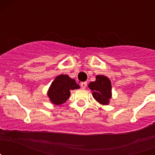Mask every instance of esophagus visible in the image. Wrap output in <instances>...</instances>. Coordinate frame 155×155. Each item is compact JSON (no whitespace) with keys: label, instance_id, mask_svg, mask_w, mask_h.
I'll list each match as a JSON object with an SVG mask.
<instances>
[{"label":"esophagus","instance_id":"esophagus-1","mask_svg":"<svg viewBox=\"0 0 155 155\" xmlns=\"http://www.w3.org/2000/svg\"><path fill=\"white\" fill-rule=\"evenodd\" d=\"M81 88H83V89L86 88V87H87V82H81Z\"/></svg>","mask_w":155,"mask_h":155}]
</instances>
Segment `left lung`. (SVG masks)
I'll list each match as a JSON object with an SVG mask.
<instances>
[{
    "mask_svg": "<svg viewBox=\"0 0 155 155\" xmlns=\"http://www.w3.org/2000/svg\"><path fill=\"white\" fill-rule=\"evenodd\" d=\"M88 87L92 91L93 98L97 102L102 105H109L112 98V85L107 77L97 75L95 81L90 82Z\"/></svg>",
    "mask_w": 155,
    "mask_h": 155,
    "instance_id": "obj_1",
    "label": "left lung"
}]
</instances>
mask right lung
I'll return each instance as SVG.
<instances>
[{
  "label": "right lung",
  "mask_w": 155,
  "mask_h": 155,
  "mask_svg": "<svg viewBox=\"0 0 155 155\" xmlns=\"http://www.w3.org/2000/svg\"><path fill=\"white\" fill-rule=\"evenodd\" d=\"M80 86L74 79L71 78L67 74L58 75L52 82L47 91L50 102L54 105H61L68 101L71 96V91L78 89Z\"/></svg>",
  "instance_id": "add662e5"
}]
</instances>
